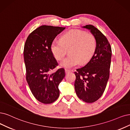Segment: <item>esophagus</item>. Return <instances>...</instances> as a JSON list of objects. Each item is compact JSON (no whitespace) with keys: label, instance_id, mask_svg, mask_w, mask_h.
<instances>
[{"label":"esophagus","instance_id":"esophagus-1","mask_svg":"<svg viewBox=\"0 0 130 130\" xmlns=\"http://www.w3.org/2000/svg\"><path fill=\"white\" fill-rule=\"evenodd\" d=\"M70 72H71V71L68 70V69H65V73L66 74H68V73H69Z\"/></svg>","mask_w":130,"mask_h":130}]
</instances>
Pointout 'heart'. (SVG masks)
<instances>
[{
	"mask_svg": "<svg viewBox=\"0 0 130 130\" xmlns=\"http://www.w3.org/2000/svg\"><path fill=\"white\" fill-rule=\"evenodd\" d=\"M96 48L94 36L81 30H71L62 35L60 40H54L51 50L57 60L64 58L68 50L69 55L60 62V65L70 69L80 63L88 62L94 55Z\"/></svg>",
	"mask_w": 130,
	"mask_h": 130,
	"instance_id": "heart-1",
	"label": "heart"
}]
</instances>
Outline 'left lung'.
<instances>
[{
    "mask_svg": "<svg viewBox=\"0 0 130 130\" xmlns=\"http://www.w3.org/2000/svg\"><path fill=\"white\" fill-rule=\"evenodd\" d=\"M90 30L96 41V48L90 61L74 72V88L78 98L87 103L96 101L103 94L109 78L111 47L103 34L94 26L83 27Z\"/></svg>",
    "mask_w": 130,
    "mask_h": 130,
    "instance_id": "1",
    "label": "left lung"
}]
</instances>
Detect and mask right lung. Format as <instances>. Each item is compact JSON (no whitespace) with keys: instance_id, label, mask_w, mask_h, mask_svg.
<instances>
[{"instance_id":"add662e5","label":"right lung","mask_w":130,"mask_h":130,"mask_svg":"<svg viewBox=\"0 0 130 130\" xmlns=\"http://www.w3.org/2000/svg\"><path fill=\"white\" fill-rule=\"evenodd\" d=\"M65 29L41 26L29 35L24 46L26 80L32 95L42 103H52L59 96L58 86L65 77V70L62 68L55 73H50L58 66L51 44Z\"/></svg>"}]
</instances>
